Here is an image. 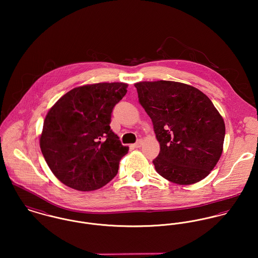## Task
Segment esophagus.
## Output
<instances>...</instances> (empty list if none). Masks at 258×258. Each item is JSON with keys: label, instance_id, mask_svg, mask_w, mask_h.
Returning <instances> with one entry per match:
<instances>
[{"label": "esophagus", "instance_id": "obj_1", "mask_svg": "<svg viewBox=\"0 0 258 258\" xmlns=\"http://www.w3.org/2000/svg\"><path fill=\"white\" fill-rule=\"evenodd\" d=\"M132 146H133L134 148L141 147V146H142V140H139L138 142H136V143H135V144H133Z\"/></svg>", "mask_w": 258, "mask_h": 258}]
</instances>
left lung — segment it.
I'll return each instance as SVG.
<instances>
[{
	"label": "left lung",
	"instance_id": "1",
	"mask_svg": "<svg viewBox=\"0 0 258 258\" xmlns=\"http://www.w3.org/2000/svg\"><path fill=\"white\" fill-rule=\"evenodd\" d=\"M150 116L160 153L153 161L159 175L178 184L204 180L223 150L225 125L211 99L198 88L177 81L134 84Z\"/></svg>",
	"mask_w": 258,
	"mask_h": 258
}]
</instances>
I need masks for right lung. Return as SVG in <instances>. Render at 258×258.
Returning a JSON list of instances; mask_svg holds the SVG:
<instances>
[{"label":"right lung","instance_id":"right-lung-1","mask_svg":"<svg viewBox=\"0 0 258 258\" xmlns=\"http://www.w3.org/2000/svg\"><path fill=\"white\" fill-rule=\"evenodd\" d=\"M127 87L123 82L78 86L48 110L39 146L50 171L62 184L89 191L116 176L129 147L120 143L109 124L113 107Z\"/></svg>","mask_w":258,"mask_h":258}]
</instances>
